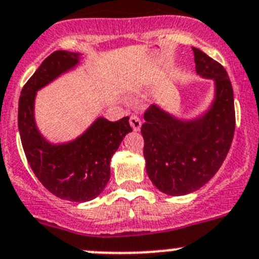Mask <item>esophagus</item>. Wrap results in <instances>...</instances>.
<instances>
[{
	"label": "esophagus",
	"instance_id": "obj_1",
	"mask_svg": "<svg viewBox=\"0 0 259 259\" xmlns=\"http://www.w3.org/2000/svg\"><path fill=\"white\" fill-rule=\"evenodd\" d=\"M130 125H132L133 130H135V132H138V130L141 129L142 126V120L139 117H138L137 115H133L132 117H130Z\"/></svg>",
	"mask_w": 259,
	"mask_h": 259
}]
</instances>
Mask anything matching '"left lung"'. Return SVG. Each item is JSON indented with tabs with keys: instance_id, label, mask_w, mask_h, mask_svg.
I'll use <instances>...</instances> for the list:
<instances>
[{
	"instance_id": "1",
	"label": "left lung",
	"mask_w": 259,
	"mask_h": 259,
	"mask_svg": "<svg viewBox=\"0 0 259 259\" xmlns=\"http://www.w3.org/2000/svg\"><path fill=\"white\" fill-rule=\"evenodd\" d=\"M194 51L195 70L216 81L212 108L195 121H180L157 106L144 112L142 135L149 179L162 193L184 195L195 192L219 171L235 133L234 92L220 62Z\"/></svg>"
}]
</instances>
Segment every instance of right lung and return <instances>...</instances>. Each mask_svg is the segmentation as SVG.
<instances>
[{"label":"right lung","instance_id":"right-lung-1","mask_svg":"<svg viewBox=\"0 0 259 259\" xmlns=\"http://www.w3.org/2000/svg\"><path fill=\"white\" fill-rule=\"evenodd\" d=\"M79 53L55 51L21 89L18 125L29 166L43 187L61 199L87 202L102 193L110 180L111 157L132 132L129 117L108 121L100 117L81 137L52 146L40 137L34 122L35 92L78 64Z\"/></svg>","mask_w":259,"mask_h":259}]
</instances>
